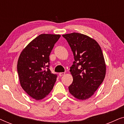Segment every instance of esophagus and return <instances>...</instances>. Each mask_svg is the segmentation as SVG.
Here are the masks:
<instances>
[{
    "label": "esophagus",
    "instance_id": "1",
    "mask_svg": "<svg viewBox=\"0 0 124 124\" xmlns=\"http://www.w3.org/2000/svg\"><path fill=\"white\" fill-rule=\"evenodd\" d=\"M65 73H64V72L59 73V76H60V77L64 76V75H65Z\"/></svg>",
    "mask_w": 124,
    "mask_h": 124
}]
</instances>
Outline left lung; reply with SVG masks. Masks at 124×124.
Listing matches in <instances>:
<instances>
[{"mask_svg": "<svg viewBox=\"0 0 124 124\" xmlns=\"http://www.w3.org/2000/svg\"><path fill=\"white\" fill-rule=\"evenodd\" d=\"M70 46L74 62L70 68L73 77L69 93L79 100L93 95L104 80L106 65L99 44L94 39L78 33L62 35Z\"/></svg>", "mask_w": 124, "mask_h": 124, "instance_id": "8db88e82", "label": "left lung"}]
</instances>
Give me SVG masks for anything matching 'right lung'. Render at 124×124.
<instances>
[{
  "mask_svg": "<svg viewBox=\"0 0 124 124\" xmlns=\"http://www.w3.org/2000/svg\"><path fill=\"white\" fill-rule=\"evenodd\" d=\"M59 34H42L22 51L17 62L20 83L23 90L35 100L49 94L56 81V74L49 69V56Z\"/></svg>",
  "mask_w": 124,
  "mask_h": 124,
  "instance_id": "1",
  "label": "right lung"
}]
</instances>
